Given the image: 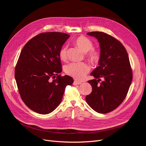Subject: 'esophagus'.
Instances as JSON below:
<instances>
[{"instance_id": "34e87169", "label": "esophagus", "mask_w": 146, "mask_h": 146, "mask_svg": "<svg viewBox=\"0 0 146 146\" xmlns=\"http://www.w3.org/2000/svg\"><path fill=\"white\" fill-rule=\"evenodd\" d=\"M82 83V82H79L77 80H74L73 82V85H80Z\"/></svg>"}]
</instances>
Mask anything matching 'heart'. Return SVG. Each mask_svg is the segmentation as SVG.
Masks as SVG:
<instances>
[{
	"label": "heart",
	"instance_id": "obj_1",
	"mask_svg": "<svg viewBox=\"0 0 146 146\" xmlns=\"http://www.w3.org/2000/svg\"><path fill=\"white\" fill-rule=\"evenodd\" d=\"M75 44L83 52H88L87 56L92 62H97L100 57L99 52L94 49L93 43L85 36H79L74 41ZM67 46L61 48L59 52L60 58L65 60L67 58ZM90 66L86 63H72L65 67L66 73L78 80H82L85 78L90 70Z\"/></svg>",
	"mask_w": 146,
	"mask_h": 146
}]
</instances>
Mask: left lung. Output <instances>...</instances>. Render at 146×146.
I'll return each mask as SVG.
<instances>
[{"label": "left lung", "instance_id": "1", "mask_svg": "<svg viewBox=\"0 0 146 146\" xmlns=\"http://www.w3.org/2000/svg\"><path fill=\"white\" fill-rule=\"evenodd\" d=\"M87 34L98 40L101 54L99 66L90 74L95 79L88 81L92 91L86 101L96 112L106 113L124 101L133 80L131 67L126 49L116 38L102 32ZM101 78L104 80L99 84Z\"/></svg>", "mask_w": 146, "mask_h": 146}]
</instances>
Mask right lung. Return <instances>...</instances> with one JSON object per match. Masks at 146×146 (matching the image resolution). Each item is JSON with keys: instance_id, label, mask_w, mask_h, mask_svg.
Wrapping results in <instances>:
<instances>
[{"instance_id": "obj_1", "label": "right lung", "mask_w": 146, "mask_h": 146, "mask_svg": "<svg viewBox=\"0 0 146 146\" xmlns=\"http://www.w3.org/2000/svg\"><path fill=\"white\" fill-rule=\"evenodd\" d=\"M69 37L63 33H41L21 52L15 78L22 100L35 112L47 114L56 109L66 87L74 82L70 76L59 74L62 72L59 52Z\"/></svg>"}]
</instances>
